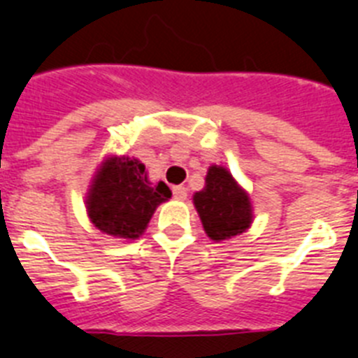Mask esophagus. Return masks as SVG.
I'll return each instance as SVG.
<instances>
[{"mask_svg": "<svg viewBox=\"0 0 358 358\" xmlns=\"http://www.w3.org/2000/svg\"><path fill=\"white\" fill-rule=\"evenodd\" d=\"M172 194L177 201H185L186 195H188V188L186 186H173Z\"/></svg>", "mask_w": 358, "mask_h": 358, "instance_id": "obj_1", "label": "esophagus"}]
</instances>
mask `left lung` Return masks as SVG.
<instances>
[{
	"label": "left lung",
	"instance_id": "obj_1",
	"mask_svg": "<svg viewBox=\"0 0 358 358\" xmlns=\"http://www.w3.org/2000/svg\"><path fill=\"white\" fill-rule=\"evenodd\" d=\"M194 204L210 239L224 241L243 234L252 224V206L231 173L222 166H210L206 186L194 195Z\"/></svg>",
	"mask_w": 358,
	"mask_h": 358
}]
</instances>
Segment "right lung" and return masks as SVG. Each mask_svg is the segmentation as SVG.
Listing matches in <instances>:
<instances>
[{
	"label": "right lung",
	"instance_id": "obj_1",
	"mask_svg": "<svg viewBox=\"0 0 358 358\" xmlns=\"http://www.w3.org/2000/svg\"><path fill=\"white\" fill-rule=\"evenodd\" d=\"M172 197L163 181L152 185L145 164L130 157H110L99 168L87 199L92 222L114 237L136 239L159 204Z\"/></svg>",
	"mask_w": 358,
	"mask_h": 358
}]
</instances>
